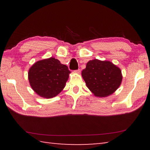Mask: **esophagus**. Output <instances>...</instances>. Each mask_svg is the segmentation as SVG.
<instances>
[{"label": "esophagus", "mask_w": 150, "mask_h": 150, "mask_svg": "<svg viewBox=\"0 0 150 150\" xmlns=\"http://www.w3.org/2000/svg\"><path fill=\"white\" fill-rule=\"evenodd\" d=\"M75 73H81V70H80L79 69H77V70H75Z\"/></svg>", "instance_id": "esophagus-1"}]
</instances>
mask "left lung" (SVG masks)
Returning a JSON list of instances; mask_svg holds the SVG:
<instances>
[{
    "instance_id": "1",
    "label": "left lung",
    "mask_w": 150,
    "mask_h": 150,
    "mask_svg": "<svg viewBox=\"0 0 150 150\" xmlns=\"http://www.w3.org/2000/svg\"><path fill=\"white\" fill-rule=\"evenodd\" d=\"M87 87L94 95L104 97L112 94L120 85L122 76L118 67L108 61L91 60L82 71Z\"/></svg>"
}]
</instances>
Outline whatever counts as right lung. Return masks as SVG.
I'll use <instances>...</instances> for the list:
<instances>
[{
	"mask_svg": "<svg viewBox=\"0 0 150 150\" xmlns=\"http://www.w3.org/2000/svg\"><path fill=\"white\" fill-rule=\"evenodd\" d=\"M70 71L57 59L38 61L28 71V79L32 89L42 97L50 98L57 95L65 87Z\"/></svg>",
	"mask_w": 150,
	"mask_h": 150,
	"instance_id": "add662e5",
	"label": "right lung"
}]
</instances>
